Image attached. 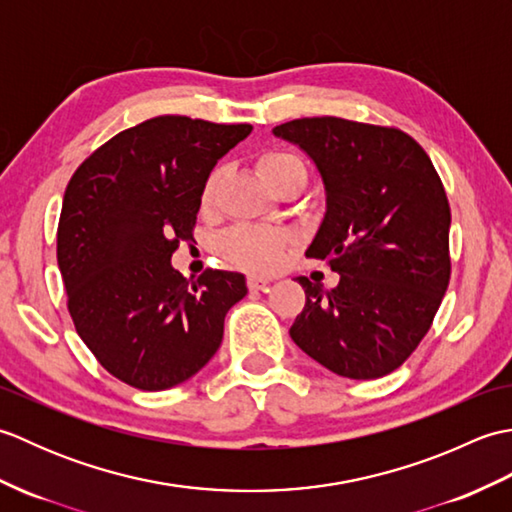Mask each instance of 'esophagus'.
<instances>
[{
    "label": "esophagus",
    "instance_id": "1",
    "mask_svg": "<svg viewBox=\"0 0 512 512\" xmlns=\"http://www.w3.org/2000/svg\"><path fill=\"white\" fill-rule=\"evenodd\" d=\"M270 277H264V275H248L246 277V284L250 290H264L268 284H270Z\"/></svg>",
    "mask_w": 512,
    "mask_h": 512
}]
</instances>
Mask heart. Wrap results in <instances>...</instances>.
Wrapping results in <instances>:
<instances>
[{"mask_svg":"<svg viewBox=\"0 0 512 512\" xmlns=\"http://www.w3.org/2000/svg\"><path fill=\"white\" fill-rule=\"evenodd\" d=\"M255 169L268 187H281L295 176H306V165L299 156L286 149H264L255 158ZM224 180V167H213L200 189V206L211 211L217 202ZM286 250V237L268 228L239 226L222 242V253L228 262L246 270H273L281 264Z\"/></svg>","mask_w":512,"mask_h":512,"instance_id":"b5f03b06","label":"heart"}]
</instances>
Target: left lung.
<instances>
[{
    "label": "left lung",
    "instance_id": "8db88e82",
    "mask_svg": "<svg viewBox=\"0 0 512 512\" xmlns=\"http://www.w3.org/2000/svg\"><path fill=\"white\" fill-rule=\"evenodd\" d=\"M273 134L321 173L328 211L306 257L341 275L332 290L299 277L306 306L292 341L343 378L387 376L429 332L451 279V209L438 171L398 127L312 116Z\"/></svg>",
    "mask_w": 512,
    "mask_h": 512
}]
</instances>
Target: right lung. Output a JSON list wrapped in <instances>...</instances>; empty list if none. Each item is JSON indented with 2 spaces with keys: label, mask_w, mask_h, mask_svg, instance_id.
<instances>
[{
  "label": "right lung",
  "mask_w": 512,
  "mask_h": 512,
  "mask_svg": "<svg viewBox=\"0 0 512 512\" xmlns=\"http://www.w3.org/2000/svg\"><path fill=\"white\" fill-rule=\"evenodd\" d=\"M189 116H156L116 134L68 182L57 262L68 312L107 372L143 391L169 389L211 361L246 279L211 270L189 281L171 268L191 242L204 178L250 134Z\"/></svg>",
  "instance_id": "obj_1"
}]
</instances>
